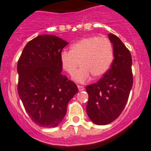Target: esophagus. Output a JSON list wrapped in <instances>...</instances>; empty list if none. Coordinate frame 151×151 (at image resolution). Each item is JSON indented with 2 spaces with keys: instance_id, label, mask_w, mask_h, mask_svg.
<instances>
[{
  "instance_id": "1",
  "label": "esophagus",
  "mask_w": 151,
  "mask_h": 151,
  "mask_svg": "<svg viewBox=\"0 0 151 151\" xmlns=\"http://www.w3.org/2000/svg\"><path fill=\"white\" fill-rule=\"evenodd\" d=\"M77 87H78V89H79V91H83V90L85 89L84 86H83V85H77Z\"/></svg>"
}]
</instances>
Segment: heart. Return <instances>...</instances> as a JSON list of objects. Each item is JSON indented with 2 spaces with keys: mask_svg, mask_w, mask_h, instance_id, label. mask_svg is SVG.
Returning <instances> with one entry per match:
<instances>
[{
  "mask_svg": "<svg viewBox=\"0 0 151 151\" xmlns=\"http://www.w3.org/2000/svg\"><path fill=\"white\" fill-rule=\"evenodd\" d=\"M113 57V46L108 38L90 36L73 44L70 52H62L60 59L63 68L71 77L75 75L80 63L83 66L76 79L85 83L91 74L94 78L104 75L110 68Z\"/></svg>",
  "mask_w": 151,
  "mask_h": 151,
  "instance_id": "heart-1",
  "label": "heart"
}]
</instances>
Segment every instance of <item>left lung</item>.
<instances>
[{
  "label": "left lung",
  "instance_id": "obj_1",
  "mask_svg": "<svg viewBox=\"0 0 151 151\" xmlns=\"http://www.w3.org/2000/svg\"><path fill=\"white\" fill-rule=\"evenodd\" d=\"M108 36L113 46L112 65L97 83L86 86L87 114L97 125L109 124L118 118L133 85L130 52L118 36L112 33H109Z\"/></svg>",
  "mask_w": 151,
  "mask_h": 151
}]
</instances>
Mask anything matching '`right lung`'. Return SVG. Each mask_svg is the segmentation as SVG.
Segmentation results:
<instances>
[{
	"mask_svg": "<svg viewBox=\"0 0 151 151\" xmlns=\"http://www.w3.org/2000/svg\"><path fill=\"white\" fill-rule=\"evenodd\" d=\"M68 44L53 35H40L25 45L18 60V94L30 119L42 127L54 128L61 122L78 91L61 74L60 55Z\"/></svg>",
	"mask_w": 151,
	"mask_h": 151,
	"instance_id": "right-lung-1",
	"label": "right lung"
}]
</instances>
